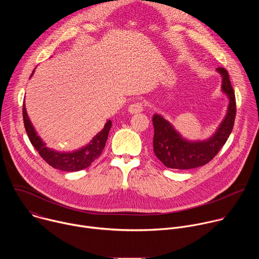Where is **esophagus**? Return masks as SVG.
<instances>
[{
	"label": "esophagus",
	"mask_w": 259,
	"mask_h": 259,
	"mask_svg": "<svg viewBox=\"0 0 259 259\" xmlns=\"http://www.w3.org/2000/svg\"><path fill=\"white\" fill-rule=\"evenodd\" d=\"M143 110V103L142 102H134L129 105L128 112L130 114H138Z\"/></svg>",
	"instance_id": "34e87169"
}]
</instances>
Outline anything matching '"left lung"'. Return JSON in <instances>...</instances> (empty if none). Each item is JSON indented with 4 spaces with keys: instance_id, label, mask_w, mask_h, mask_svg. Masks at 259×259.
I'll use <instances>...</instances> for the list:
<instances>
[{
    "instance_id": "8db88e82",
    "label": "left lung",
    "mask_w": 259,
    "mask_h": 259,
    "mask_svg": "<svg viewBox=\"0 0 259 259\" xmlns=\"http://www.w3.org/2000/svg\"><path fill=\"white\" fill-rule=\"evenodd\" d=\"M221 76V91L229 98L226 117L216 131L204 140H189L174 128V126L159 114L153 117L155 129L154 153L168 168L193 169L210 162L225 145L232 133L236 118V98L230 76L224 67L216 68Z\"/></svg>"
}]
</instances>
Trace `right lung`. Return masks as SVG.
<instances>
[{
  "label": "right lung",
  "instance_id": "add662e5",
  "mask_svg": "<svg viewBox=\"0 0 259 259\" xmlns=\"http://www.w3.org/2000/svg\"><path fill=\"white\" fill-rule=\"evenodd\" d=\"M33 71L31 73V76L33 75ZM22 115L25 131L34 149L39 152L40 156L50 166H52L55 169L66 172L80 171L82 169L89 167L101 155L108 136V132L110 130V127H112V121L107 120L103 129L100 132H98L90 140L89 143L81 147V149L72 152H58L48 147L46 143L43 141V139L39 136V134L36 133L32 123L30 122L27 116L24 102Z\"/></svg>",
  "mask_w": 259,
  "mask_h": 259
}]
</instances>
